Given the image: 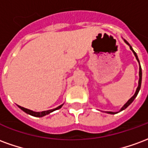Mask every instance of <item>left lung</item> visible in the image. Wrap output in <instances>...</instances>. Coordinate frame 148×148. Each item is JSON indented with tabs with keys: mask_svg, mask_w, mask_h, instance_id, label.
<instances>
[{
	"mask_svg": "<svg viewBox=\"0 0 148 148\" xmlns=\"http://www.w3.org/2000/svg\"><path fill=\"white\" fill-rule=\"evenodd\" d=\"M124 41L125 42H126V43H127V45L130 47V49H131V50H132V52H133V54H134V55H135V56H136V59H137V61L139 62V64H140V61H139V58H138V56H137L136 53L134 51L133 49H132V47H131L130 44H129V43H128V42H127V41L125 40V39H124ZM139 76H140V79H139V85H138V87H137L136 93H135V94H134L133 96L131 97L130 99L127 101V102L126 103V104H125V105H124V106H123L122 108H121V110H120V112L122 111V110H124V109H126V108H127V106L130 105V104H132V101H134V99H135V98L136 97L137 94H138V93H139V91H140V87H141V81H142V71H141V66H140V72H139ZM107 112V113H110V114H116V113H117V112Z\"/></svg>",
	"mask_w": 148,
	"mask_h": 148,
	"instance_id": "obj_1",
	"label": "left lung"
}]
</instances>
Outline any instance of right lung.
Segmentation results:
<instances>
[{
	"label": "right lung",
	"mask_w": 148,
	"mask_h": 148,
	"mask_svg": "<svg viewBox=\"0 0 148 148\" xmlns=\"http://www.w3.org/2000/svg\"><path fill=\"white\" fill-rule=\"evenodd\" d=\"M63 106V104L61 105V106H59L57 108H55L54 109H51V110H47V111H42V112H34V111H32L30 109H25L24 107H21V106H18V107L20 108L21 109H22L24 112H26L27 114L29 115H32V116H36V117H42V116H44L46 115H48L49 113H51L52 112H54L55 110H57V109H61L62 106Z\"/></svg>",
	"instance_id": "add662e5"
}]
</instances>
